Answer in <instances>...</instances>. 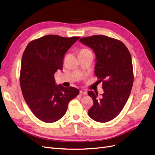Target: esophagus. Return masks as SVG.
<instances>
[{"label": "esophagus", "instance_id": "34e87169", "mask_svg": "<svg viewBox=\"0 0 155 155\" xmlns=\"http://www.w3.org/2000/svg\"><path fill=\"white\" fill-rule=\"evenodd\" d=\"M80 94H84V95H87V92L84 90V89H82V90L80 91Z\"/></svg>", "mask_w": 155, "mask_h": 155}]
</instances>
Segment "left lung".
Listing matches in <instances>:
<instances>
[{"label":"left lung","instance_id":"left-lung-1","mask_svg":"<svg viewBox=\"0 0 155 155\" xmlns=\"http://www.w3.org/2000/svg\"><path fill=\"white\" fill-rule=\"evenodd\" d=\"M80 42L92 48L96 56L95 74L102 82L104 94L89 91L94 101L88 114L93 120L106 123L114 119L128 100L134 81L132 59L120 41L104 35L81 38Z\"/></svg>","mask_w":155,"mask_h":155}]
</instances>
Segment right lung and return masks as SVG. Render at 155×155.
<instances>
[{
	"instance_id": "1",
	"label": "right lung",
	"mask_w": 155,
	"mask_h": 155,
	"mask_svg": "<svg viewBox=\"0 0 155 155\" xmlns=\"http://www.w3.org/2000/svg\"><path fill=\"white\" fill-rule=\"evenodd\" d=\"M80 37L47 35L31 41L22 54L20 85L33 114L45 123H54L67 112L79 91L55 84L54 74L62 70L64 55Z\"/></svg>"
}]
</instances>
